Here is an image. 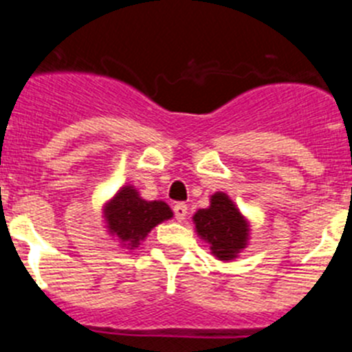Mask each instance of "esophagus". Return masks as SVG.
<instances>
[{"label": "esophagus", "mask_w": 352, "mask_h": 352, "mask_svg": "<svg viewBox=\"0 0 352 352\" xmlns=\"http://www.w3.org/2000/svg\"><path fill=\"white\" fill-rule=\"evenodd\" d=\"M173 212H175V219L179 221V223H182V221L186 219V215H188V205L177 204L175 207H173Z\"/></svg>", "instance_id": "obj_1"}]
</instances>
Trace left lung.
<instances>
[{"mask_svg": "<svg viewBox=\"0 0 352 352\" xmlns=\"http://www.w3.org/2000/svg\"><path fill=\"white\" fill-rule=\"evenodd\" d=\"M198 236L210 245L212 254L221 261H231L247 247L249 223L226 192L210 196V207L192 215Z\"/></svg>", "mask_w": 352, "mask_h": 352, "instance_id": "obj_1", "label": "left lung"}]
</instances>
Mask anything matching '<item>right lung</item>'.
<instances>
[{"mask_svg":"<svg viewBox=\"0 0 352 352\" xmlns=\"http://www.w3.org/2000/svg\"><path fill=\"white\" fill-rule=\"evenodd\" d=\"M103 217L110 235L116 236L122 247L135 249L153 228L172 219L173 212L164 201H147L133 186H124L109 199Z\"/></svg>","mask_w":352,"mask_h":352,"instance_id":"obj_1","label":"right lung"}]
</instances>
